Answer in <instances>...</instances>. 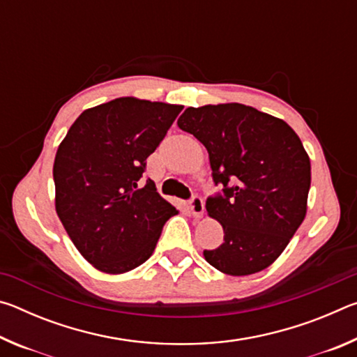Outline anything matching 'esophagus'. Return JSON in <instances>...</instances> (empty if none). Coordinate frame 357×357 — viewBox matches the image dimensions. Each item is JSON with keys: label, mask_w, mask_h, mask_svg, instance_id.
<instances>
[{"label": "esophagus", "mask_w": 357, "mask_h": 357, "mask_svg": "<svg viewBox=\"0 0 357 357\" xmlns=\"http://www.w3.org/2000/svg\"><path fill=\"white\" fill-rule=\"evenodd\" d=\"M190 211H192V215L195 217V219H202L203 214H204V202H203L202 197H198V195L192 197Z\"/></svg>", "instance_id": "1"}]
</instances>
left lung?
Listing matches in <instances>:
<instances>
[{
	"instance_id": "left-lung-1",
	"label": "left lung",
	"mask_w": 357,
	"mask_h": 357,
	"mask_svg": "<svg viewBox=\"0 0 357 357\" xmlns=\"http://www.w3.org/2000/svg\"><path fill=\"white\" fill-rule=\"evenodd\" d=\"M178 126L204 144L223 185L206 200L223 228V243L203 252L206 261L236 277L266 269L307 213L310 159L301 138L283 119L236 102L185 108Z\"/></svg>"
}]
</instances>
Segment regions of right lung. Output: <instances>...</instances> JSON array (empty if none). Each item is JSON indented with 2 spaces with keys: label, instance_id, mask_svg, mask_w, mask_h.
Instances as JSON below:
<instances>
[{
  "label": "right lung",
  "instance_id": "add662e5",
  "mask_svg": "<svg viewBox=\"0 0 357 357\" xmlns=\"http://www.w3.org/2000/svg\"><path fill=\"white\" fill-rule=\"evenodd\" d=\"M183 105L118 98L88 108L58 146L55 208L77 250L96 269L123 274L153 255L178 211L148 179L146 159Z\"/></svg>",
  "mask_w": 357,
  "mask_h": 357
}]
</instances>
